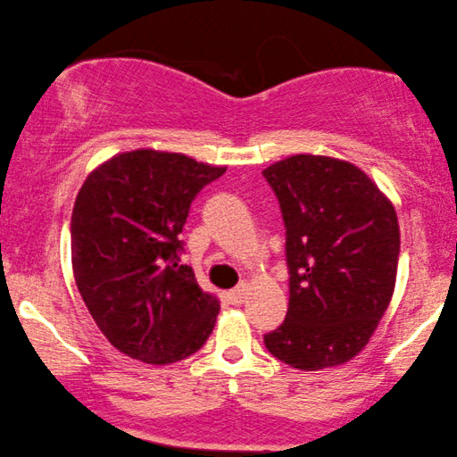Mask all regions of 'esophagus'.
<instances>
[{
    "label": "esophagus",
    "instance_id": "1",
    "mask_svg": "<svg viewBox=\"0 0 457 457\" xmlns=\"http://www.w3.org/2000/svg\"><path fill=\"white\" fill-rule=\"evenodd\" d=\"M245 295H248V287H245V284H239L237 288L228 291L227 297H228V302L233 303V305H239L245 299Z\"/></svg>",
    "mask_w": 457,
    "mask_h": 457
}]
</instances>
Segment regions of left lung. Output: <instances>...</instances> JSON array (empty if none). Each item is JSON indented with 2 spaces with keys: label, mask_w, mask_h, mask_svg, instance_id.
Returning <instances> with one entry per match:
<instances>
[{
  "label": "left lung",
  "mask_w": 457,
  "mask_h": 457,
  "mask_svg": "<svg viewBox=\"0 0 457 457\" xmlns=\"http://www.w3.org/2000/svg\"><path fill=\"white\" fill-rule=\"evenodd\" d=\"M287 228L288 310L265 334L297 370L340 366L387 312L400 256L395 209L357 166L299 154L262 170Z\"/></svg>",
  "instance_id": "left-lung-1"
}]
</instances>
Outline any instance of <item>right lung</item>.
I'll list each match as a JSON object with an SVG mask.
<instances>
[{
	"label": "right lung",
	"mask_w": 457,
	"mask_h": 457,
	"mask_svg": "<svg viewBox=\"0 0 457 457\" xmlns=\"http://www.w3.org/2000/svg\"><path fill=\"white\" fill-rule=\"evenodd\" d=\"M181 154L137 149L91 173L70 222L72 270L96 325L117 351L175 363L207 342L220 302L181 265L198 192L224 173Z\"/></svg>",
	"instance_id": "obj_1"
}]
</instances>
